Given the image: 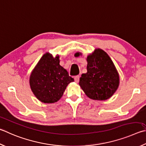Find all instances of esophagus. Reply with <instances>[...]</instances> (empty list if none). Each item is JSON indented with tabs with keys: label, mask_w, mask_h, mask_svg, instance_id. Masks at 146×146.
<instances>
[{
	"label": "esophagus",
	"mask_w": 146,
	"mask_h": 146,
	"mask_svg": "<svg viewBox=\"0 0 146 146\" xmlns=\"http://www.w3.org/2000/svg\"><path fill=\"white\" fill-rule=\"evenodd\" d=\"M74 79H75V82H76V83H78V82H79V80H80V76L78 75V76H75V78H74Z\"/></svg>",
	"instance_id": "1"
}]
</instances>
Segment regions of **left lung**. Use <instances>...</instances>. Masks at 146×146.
Returning a JSON list of instances; mask_svg holds the SVG:
<instances>
[{
  "label": "left lung",
  "mask_w": 146,
  "mask_h": 146,
  "mask_svg": "<svg viewBox=\"0 0 146 146\" xmlns=\"http://www.w3.org/2000/svg\"><path fill=\"white\" fill-rule=\"evenodd\" d=\"M82 54L76 52L75 57ZM86 73L79 85L86 96L94 100L105 101L113 96L119 86V75L112 59L104 50L96 48L87 57Z\"/></svg>",
  "instance_id": "8db88e82"
}]
</instances>
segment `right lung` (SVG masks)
I'll return each instance as SVG.
<instances>
[{"label": "right lung", "mask_w": 146, "mask_h": 146, "mask_svg": "<svg viewBox=\"0 0 146 146\" xmlns=\"http://www.w3.org/2000/svg\"><path fill=\"white\" fill-rule=\"evenodd\" d=\"M59 55L55 57L46 52L37 63L31 73L29 84L36 98L44 103L59 101L66 87L74 79L59 64Z\"/></svg>", "instance_id": "1"}]
</instances>
